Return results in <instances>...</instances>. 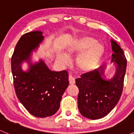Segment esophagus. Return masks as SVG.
Instances as JSON below:
<instances>
[{
  "label": "esophagus",
  "instance_id": "obj_1",
  "mask_svg": "<svg viewBox=\"0 0 134 134\" xmlns=\"http://www.w3.org/2000/svg\"><path fill=\"white\" fill-rule=\"evenodd\" d=\"M69 82L70 84H75V78L72 77L71 75L69 76Z\"/></svg>",
  "mask_w": 134,
  "mask_h": 134
}]
</instances>
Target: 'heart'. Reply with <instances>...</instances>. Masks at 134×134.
Listing matches in <instances>:
<instances>
[{
  "mask_svg": "<svg viewBox=\"0 0 134 134\" xmlns=\"http://www.w3.org/2000/svg\"><path fill=\"white\" fill-rule=\"evenodd\" d=\"M104 48L101 43L89 36L76 39L65 48L64 54L59 52L56 56L58 62L63 65L69 63L68 57L79 56L76 60L77 67L83 72L92 71L103 55Z\"/></svg>",
  "mask_w": 134,
  "mask_h": 134,
  "instance_id": "obj_1",
  "label": "heart"
}]
</instances>
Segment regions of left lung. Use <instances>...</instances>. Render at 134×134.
I'll return each mask as SVG.
<instances>
[{
  "label": "left lung",
  "mask_w": 134,
  "mask_h": 134,
  "mask_svg": "<svg viewBox=\"0 0 134 134\" xmlns=\"http://www.w3.org/2000/svg\"><path fill=\"white\" fill-rule=\"evenodd\" d=\"M112 59L116 72L112 78L104 75V66L83 74L76 79L79 89L78 108L82 116L96 120L104 117L115 108L121 98L126 70V59L122 48L111 40Z\"/></svg>",
  "instance_id": "left-lung-1"
}]
</instances>
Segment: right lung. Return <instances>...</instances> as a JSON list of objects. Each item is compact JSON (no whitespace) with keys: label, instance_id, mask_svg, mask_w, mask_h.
Segmentation results:
<instances>
[{"label":"right lung","instance_id":"right-lung-1","mask_svg":"<svg viewBox=\"0 0 134 134\" xmlns=\"http://www.w3.org/2000/svg\"><path fill=\"white\" fill-rule=\"evenodd\" d=\"M41 31L24 34L16 44L12 58V72L15 90L21 103L32 115L49 117L59 108L62 95L69 86L66 71H52L44 60H32L44 37ZM27 63L28 69H22V64Z\"/></svg>","mask_w":134,"mask_h":134}]
</instances>
